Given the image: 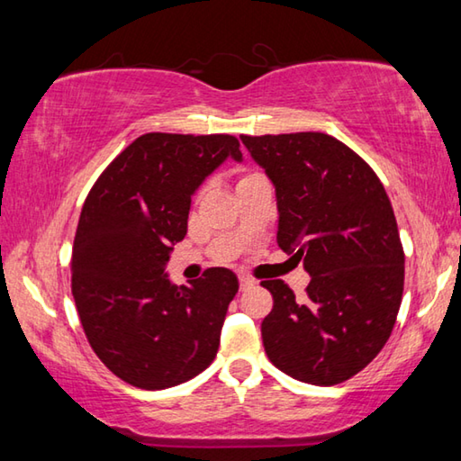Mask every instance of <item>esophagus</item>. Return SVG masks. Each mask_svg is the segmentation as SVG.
Returning <instances> with one entry per match:
<instances>
[{
    "label": "esophagus",
    "mask_w": 461,
    "mask_h": 461,
    "mask_svg": "<svg viewBox=\"0 0 461 461\" xmlns=\"http://www.w3.org/2000/svg\"><path fill=\"white\" fill-rule=\"evenodd\" d=\"M256 283L252 278L248 276H240V291H248V288H252Z\"/></svg>",
    "instance_id": "34e87169"
}]
</instances>
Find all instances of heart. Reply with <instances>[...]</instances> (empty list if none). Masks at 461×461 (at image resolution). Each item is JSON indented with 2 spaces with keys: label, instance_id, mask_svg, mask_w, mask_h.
I'll return each instance as SVG.
<instances>
[{
  "label": "heart",
  "instance_id": "b5f03b06",
  "mask_svg": "<svg viewBox=\"0 0 461 461\" xmlns=\"http://www.w3.org/2000/svg\"><path fill=\"white\" fill-rule=\"evenodd\" d=\"M256 173H249V175H246V176H241V181H244V178H249V176H254Z\"/></svg>",
  "mask_w": 461,
  "mask_h": 461
}]
</instances>
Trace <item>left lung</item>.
Masks as SVG:
<instances>
[{"mask_svg": "<svg viewBox=\"0 0 461 461\" xmlns=\"http://www.w3.org/2000/svg\"><path fill=\"white\" fill-rule=\"evenodd\" d=\"M240 138L276 189L278 246L311 276L303 296L283 280L262 283L275 299L264 349L288 376L339 384L378 356L399 315L404 252L393 205L376 173L333 136Z\"/></svg>", "mask_w": 461, "mask_h": 461, "instance_id": "1", "label": "left lung"}]
</instances>
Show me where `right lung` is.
<instances>
[{
  "label": "right lung",
  "mask_w": 461,
  "mask_h": 461,
  "mask_svg": "<svg viewBox=\"0 0 461 461\" xmlns=\"http://www.w3.org/2000/svg\"><path fill=\"white\" fill-rule=\"evenodd\" d=\"M225 158L230 134L136 138L93 185L73 244V296L93 352L144 390L170 388L213 362L238 276L209 268L189 286L165 275L186 233L191 197Z\"/></svg>",
  "instance_id": "add662e5"
}]
</instances>
